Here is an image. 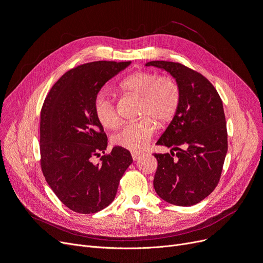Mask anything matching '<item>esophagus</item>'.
Wrapping results in <instances>:
<instances>
[{
  "mask_svg": "<svg viewBox=\"0 0 263 263\" xmlns=\"http://www.w3.org/2000/svg\"><path fill=\"white\" fill-rule=\"evenodd\" d=\"M132 157H133V160L134 161H137L138 159H140L142 157V154H140V153H132Z\"/></svg>",
  "mask_w": 263,
  "mask_h": 263,
  "instance_id": "esophagus-1",
  "label": "esophagus"
}]
</instances>
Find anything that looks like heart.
I'll list each match as a JSON object with an SVG mask.
<instances>
[{
    "label": "heart",
    "instance_id": "b5f03b06",
    "mask_svg": "<svg viewBox=\"0 0 263 263\" xmlns=\"http://www.w3.org/2000/svg\"><path fill=\"white\" fill-rule=\"evenodd\" d=\"M127 93L140 98V121L127 124L112 139L115 146L133 153H138L149 144L156 132V123L165 125L176 116L180 106V89L168 77H160L151 71H137L119 83ZM94 115L99 123L106 128H115L119 116L115 103L99 93L93 103Z\"/></svg>",
    "mask_w": 263,
    "mask_h": 263
}]
</instances>
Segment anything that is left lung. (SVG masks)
I'll list each match as a JSON object with an SVG mask.
<instances>
[{
    "label": "left lung",
    "instance_id": "8db88e82",
    "mask_svg": "<svg viewBox=\"0 0 263 263\" xmlns=\"http://www.w3.org/2000/svg\"><path fill=\"white\" fill-rule=\"evenodd\" d=\"M146 66L165 70L180 89V106L157 145L172 148L155 154L157 194L178 206H192L218 184L227 154V128L222 102L201 73L179 62L150 61ZM176 157H174V151Z\"/></svg>",
    "mask_w": 263,
    "mask_h": 263
}]
</instances>
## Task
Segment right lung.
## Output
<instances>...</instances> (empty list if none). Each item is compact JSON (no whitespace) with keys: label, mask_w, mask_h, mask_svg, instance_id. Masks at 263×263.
I'll return each instance as SVG.
<instances>
[{"label":"right lung","mask_w":263,"mask_h":263,"mask_svg":"<svg viewBox=\"0 0 263 263\" xmlns=\"http://www.w3.org/2000/svg\"><path fill=\"white\" fill-rule=\"evenodd\" d=\"M130 61H94L69 70L53 84L41 112V166L48 185L68 209L98 213L114 201L119 181L133 158L114 147L94 115L102 86ZM101 153L103 156L100 155ZM101 156L94 164L92 158Z\"/></svg>","instance_id":"add662e5"}]
</instances>
